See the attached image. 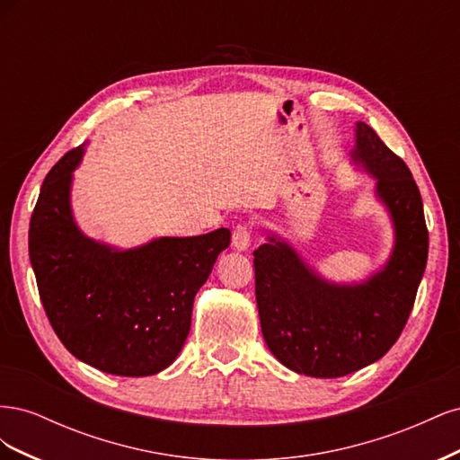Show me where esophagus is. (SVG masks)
<instances>
[{"label":"esophagus","mask_w":460,"mask_h":460,"mask_svg":"<svg viewBox=\"0 0 460 460\" xmlns=\"http://www.w3.org/2000/svg\"><path fill=\"white\" fill-rule=\"evenodd\" d=\"M249 242H252V228H249L245 222H242V225L235 226L232 232V243L238 252H245L249 247Z\"/></svg>","instance_id":"esophagus-1"}]
</instances>
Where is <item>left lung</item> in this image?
I'll use <instances>...</instances> for the list:
<instances>
[{
	"instance_id": "left-lung-1",
	"label": "left lung",
	"mask_w": 460,
	"mask_h": 460,
	"mask_svg": "<svg viewBox=\"0 0 460 460\" xmlns=\"http://www.w3.org/2000/svg\"><path fill=\"white\" fill-rule=\"evenodd\" d=\"M353 159L378 178L395 225L385 269L358 286L318 278L284 242L255 249V297L272 355L313 378H340L382 358L405 328L428 261V228L419 186L399 155L368 124H357Z\"/></svg>"
}]
</instances>
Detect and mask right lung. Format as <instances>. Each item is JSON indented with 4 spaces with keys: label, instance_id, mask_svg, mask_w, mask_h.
<instances>
[{
    "label": "right lung",
    "instance_id": "add662e5",
    "mask_svg": "<svg viewBox=\"0 0 460 460\" xmlns=\"http://www.w3.org/2000/svg\"><path fill=\"white\" fill-rule=\"evenodd\" d=\"M82 151L78 146L55 163L31 218L29 253L41 305L82 363L117 376L157 374L182 349L193 297L230 245V230L161 238L130 252L88 240L68 205Z\"/></svg>",
    "mask_w": 460,
    "mask_h": 460
}]
</instances>
